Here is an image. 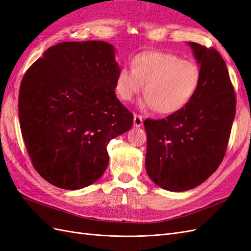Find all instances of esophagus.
I'll return each instance as SVG.
<instances>
[{
	"mask_svg": "<svg viewBox=\"0 0 251 251\" xmlns=\"http://www.w3.org/2000/svg\"><path fill=\"white\" fill-rule=\"evenodd\" d=\"M143 124V119L141 115H138V114H134V126L136 127H140Z\"/></svg>",
	"mask_w": 251,
	"mask_h": 251,
	"instance_id": "34e87169",
	"label": "esophagus"
}]
</instances>
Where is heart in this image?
<instances>
[{
    "mask_svg": "<svg viewBox=\"0 0 251 251\" xmlns=\"http://www.w3.org/2000/svg\"><path fill=\"white\" fill-rule=\"evenodd\" d=\"M131 70L121 68L115 92L123 101H131L144 87L142 107L170 115L191 102L201 82V70L192 60L163 51H143L130 59Z\"/></svg>",
    "mask_w": 251,
    "mask_h": 251,
    "instance_id": "b5f03b06",
    "label": "heart"
}]
</instances>
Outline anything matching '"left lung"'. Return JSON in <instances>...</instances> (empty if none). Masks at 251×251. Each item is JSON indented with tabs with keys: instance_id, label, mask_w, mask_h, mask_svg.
Wrapping results in <instances>:
<instances>
[{
	"instance_id": "obj_1",
	"label": "left lung",
	"mask_w": 251,
	"mask_h": 251,
	"mask_svg": "<svg viewBox=\"0 0 251 251\" xmlns=\"http://www.w3.org/2000/svg\"><path fill=\"white\" fill-rule=\"evenodd\" d=\"M201 82L186 107L163 119H146V169L155 184L184 192L208 179L221 164L235 115V93L215 48L189 42Z\"/></svg>"
}]
</instances>
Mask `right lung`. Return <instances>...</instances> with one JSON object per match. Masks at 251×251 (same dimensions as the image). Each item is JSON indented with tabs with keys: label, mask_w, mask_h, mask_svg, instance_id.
<instances>
[{
	"label": "right lung",
	"mask_w": 251,
	"mask_h": 251,
	"mask_svg": "<svg viewBox=\"0 0 251 251\" xmlns=\"http://www.w3.org/2000/svg\"><path fill=\"white\" fill-rule=\"evenodd\" d=\"M115 48L102 41L64 42L30 66L19 94L21 131L35 171L52 185L79 189L100 179L111 139L133 114L115 94Z\"/></svg>",
	"instance_id": "right-lung-1"
}]
</instances>
